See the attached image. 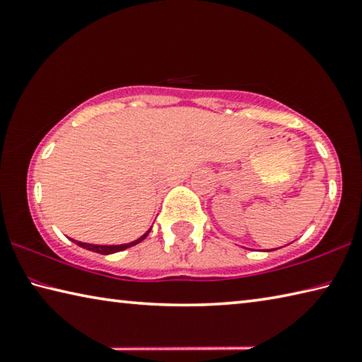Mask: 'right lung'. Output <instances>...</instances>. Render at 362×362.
Masks as SVG:
<instances>
[{
    "label": "right lung",
    "instance_id": "obj_1",
    "mask_svg": "<svg viewBox=\"0 0 362 362\" xmlns=\"http://www.w3.org/2000/svg\"><path fill=\"white\" fill-rule=\"evenodd\" d=\"M153 226V225H151ZM151 226L148 230H146L142 236L137 238L136 241H131V243H126V244H89V243H81V241H76V240H71L75 244H78L79 247L83 249H88V250H93V252L97 254H102V255H108V254H115V252H121V250H124L127 247H132L136 246V244L142 243L146 236H148V233L151 231Z\"/></svg>",
    "mask_w": 362,
    "mask_h": 362
}]
</instances>
